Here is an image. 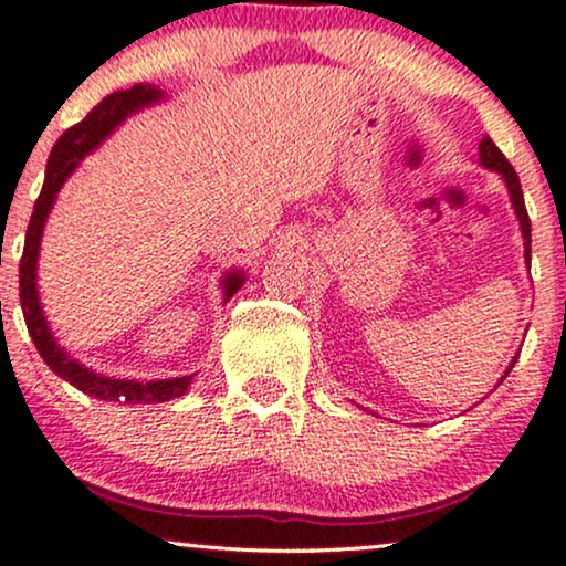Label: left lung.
Listing matches in <instances>:
<instances>
[{
	"label": "left lung",
	"instance_id": "left-lung-1",
	"mask_svg": "<svg viewBox=\"0 0 566 566\" xmlns=\"http://www.w3.org/2000/svg\"><path fill=\"white\" fill-rule=\"evenodd\" d=\"M479 165L486 167V170H495L500 172V178H503L505 188H509V197H511V205H513V212H516V220H518V229H522V239H524V261L527 265L532 263V223H530V216H527V207H524V193H522V184H518V175L513 167L509 165V159L500 154V148L495 143L490 140V135H484L482 143H479ZM518 356H513V361L505 369V375L511 373V367L516 365ZM505 375L500 380H505Z\"/></svg>",
	"mask_w": 566,
	"mask_h": 566
}]
</instances>
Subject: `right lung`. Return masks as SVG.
Segmentation results:
<instances>
[{
    "mask_svg": "<svg viewBox=\"0 0 566 566\" xmlns=\"http://www.w3.org/2000/svg\"><path fill=\"white\" fill-rule=\"evenodd\" d=\"M165 90L157 84H133L129 90H116V93L106 95L101 103L90 112L80 125H74L61 135L55 143L53 154L48 159V170H44V186L34 205V216L29 220V231H25L23 258H21V308L25 327H29L31 340L57 378L69 380L71 386L80 391L95 396L103 401H119V405H161V401L178 399L188 391L193 375H184V378H165V380H127V378H108V375L95 373V369L84 367L80 359L61 348L55 340L53 329H50L48 316H44L42 303H39L36 290V263H39V247H42L44 223H48L50 210H53L57 191L71 178V172L80 167V161L93 154L108 135L114 133L127 116L143 112L148 106H157L165 101ZM244 271L233 269L223 276L220 290H223V301H231L233 292L242 290Z\"/></svg>",
    "mask_w": 566,
    "mask_h": 566,
    "instance_id": "add662e5",
    "label": "right lung"
}]
</instances>
